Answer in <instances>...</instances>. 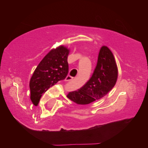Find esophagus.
Listing matches in <instances>:
<instances>
[{"mask_svg":"<svg viewBox=\"0 0 148 148\" xmlns=\"http://www.w3.org/2000/svg\"><path fill=\"white\" fill-rule=\"evenodd\" d=\"M72 79H73V77H72V76H67V77H66V79H65V81H72Z\"/></svg>","mask_w":148,"mask_h":148,"instance_id":"1","label":"esophagus"}]
</instances>
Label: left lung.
<instances>
[{
  "label": "left lung",
  "instance_id": "8db88e82",
  "mask_svg": "<svg viewBox=\"0 0 148 148\" xmlns=\"http://www.w3.org/2000/svg\"><path fill=\"white\" fill-rule=\"evenodd\" d=\"M118 76V66L113 53L108 47L102 46L90 79L80 89L69 92L67 97L76 104H89L106 95L115 86Z\"/></svg>",
  "mask_w": 148,
  "mask_h": 148
}]
</instances>
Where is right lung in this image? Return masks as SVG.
Here are the masks:
<instances>
[{
	"label": "right lung",
	"mask_w": 148,
	"mask_h": 148,
	"mask_svg": "<svg viewBox=\"0 0 148 148\" xmlns=\"http://www.w3.org/2000/svg\"><path fill=\"white\" fill-rule=\"evenodd\" d=\"M70 49L63 45L49 51L34 71L30 80V99L33 104L37 105L44 92L66 78L69 66L67 57Z\"/></svg>",
	"instance_id": "obj_1"
}]
</instances>
